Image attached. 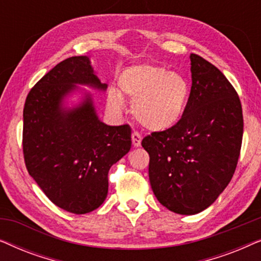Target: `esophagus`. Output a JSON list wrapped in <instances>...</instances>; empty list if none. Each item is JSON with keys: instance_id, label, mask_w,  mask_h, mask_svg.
Masks as SVG:
<instances>
[{"instance_id": "34e87169", "label": "esophagus", "mask_w": 261, "mask_h": 261, "mask_svg": "<svg viewBox=\"0 0 261 261\" xmlns=\"http://www.w3.org/2000/svg\"><path fill=\"white\" fill-rule=\"evenodd\" d=\"M141 135L139 134L138 132H133V133H132V142H133L134 147H139V146L141 145Z\"/></svg>"}]
</instances>
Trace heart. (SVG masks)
Wrapping results in <instances>:
<instances>
[{"instance_id":"b5f03b06","label":"heart","mask_w":261,"mask_h":261,"mask_svg":"<svg viewBox=\"0 0 261 261\" xmlns=\"http://www.w3.org/2000/svg\"><path fill=\"white\" fill-rule=\"evenodd\" d=\"M119 91L110 89L107 103L114 113L124 110L123 97L133 102V114L149 130L171 129L183 119L190 98V85L179 73L162 66L140 64L124 69L117 78Z\"/></svg>"}]
</instances>
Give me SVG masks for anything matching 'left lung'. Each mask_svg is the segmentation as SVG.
Returning a JSON list of instances; mask_svg holds the SVG:
<instances>
[{
	"label": "left lung",
	"instance_id": "obj_1",
	"mask_svg": "<svg viewBox=\"0 0 261 261\" xmlns=\"http://www.w3.org/2000/svg\"><path fill=\"white\" fill-rule=\"evenodd\" d=\"M190 60L192 85L183 119L141 142L149 154V183L156 199L180 215L203 212L222 194L237 169L244 134L233 85L202 57L192 53Z\"/></svg>",
	"mask_w": 261,
	"mask_h": 261
}]
</instances>
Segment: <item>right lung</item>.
<instances>
[{
  "instance_id": "obj_1",
  "label": "right lung",
  "mask_w": 261,
  "mask_h": 261,
  "mask_svg": "<svg viewBox=\"0 0 261 261\" xmlns=\"http://www.w3.org/2000/svg\"><path fill=\"white\" fill-rule=\"evenodd\" d=\"M106 91L87 56L71 57L48 71L28 94L23 108V156L28 173L57 206L72 214L97 209L108 195L112 165L129 152L128 124L98 119L90 92ZM73 92L82 99L65 106Z\"/></svg>"
}]
</instances>
